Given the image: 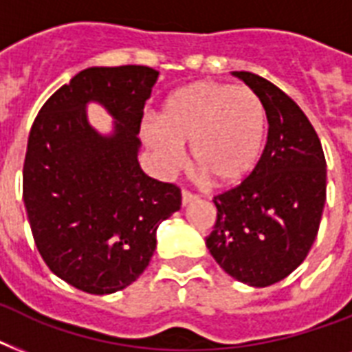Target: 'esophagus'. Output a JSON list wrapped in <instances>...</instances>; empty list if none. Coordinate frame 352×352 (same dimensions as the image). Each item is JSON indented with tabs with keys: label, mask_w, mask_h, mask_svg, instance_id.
<instances>
[{
	"label": "esophagus",
	"mask_w": 352,
	"mask_h": 352,
	"mask_svg": "<svg viewBox=\"0 0 352 352\" xmlns=\"http://www.w3.org/2000/svg\"><path fill=\"white\" fill-rule=\"evenodd\" d=\"M193 201H197V195L192 192H188V190H182V206H188Z\"/></svg>",
	"instance_id": "34e87169"
}]
</instances>
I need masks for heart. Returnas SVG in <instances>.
Masks as SVG:
<instances>
[{
  "label": "heart",
  "mask_w": 352,
  "mask_h": 352,
  "mask_svg": "<svg viewBox=\"0 0 352 352\" xmlns=\"http://www.w3.org/2000/svg\"><path fill=\"white\" fill-rule=\"evenodd\" d=\"M142 138L164 171L190 146L193 168L214 186H237L256 170L267 138V111L248 87L197 80L166 96L159 124H142Z\"/></svg>",
  "instance_id": "1"
}]
</instances>
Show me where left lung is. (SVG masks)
I'll return each mask as SVG.
<instances>
[{"label": "left lung", "instance_id": "obj_1", "mask_svg": "<svg viewBox=\"0 0 352 352\" xmlns=\"http://www.w3.org/2000/svg\"><path fill=\"white\" fill-rule=\"evenodd\" d=\"M232 74L261 98L268 137L256 170L214 197L217 221L206 246L234 279L268 287L294 272L316 239L327 164L314 127L289 95L254 73Z\"/></svg>", "mask_w": 352, "mask_h": 352}]
</instances>
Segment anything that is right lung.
<instances>
[{
    "instance_id": "add662e5",
    "label": "right lung",
    "mask_w": 352,
    "mask_h": 352,
    "mask_svg": "<svg viewBox=\"0 0 352 352\" xmlns=\"http://www.w3.org/2000/svg\"><path fill=\"white\" fill-rule=\"evenodd\" d=\"M159 71L89 67L62 85L30 127L23 203L36 248L58 278L89 294L131 285L157 248V228L181 210V190L138 164L140 122ZM96 101L116 120H87Z\"/></svg>"
}]
</instances>
